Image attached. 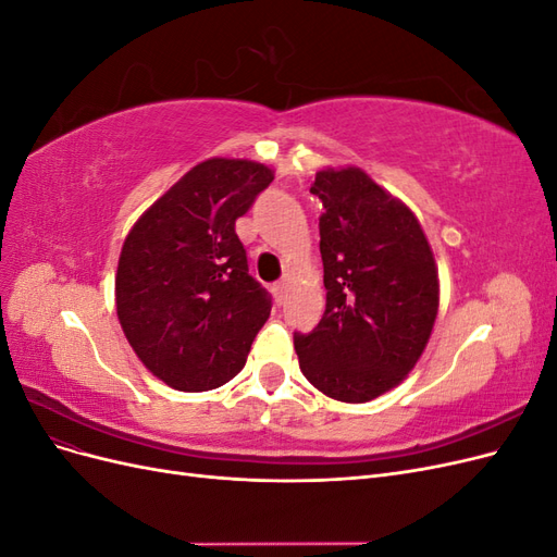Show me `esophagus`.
I'll list each match as a JSON object with an SVG mask.
<instances>
[{"instance_id": "esophagus-1", "label": "esophagus", "mask_w": 557, "mask_h": 557, "mask_svg": "<svg viewBox=\"0 0 557 557\" xmlns=\"http://www.w3.org/2000/svg\"><path fill=\"white\" fill-rule=\"evenodd\" d=\"M285 290H288V283H285V281H278V283H274V285H272V293H274V297H276L278 305H281L283 297H285Z\"/></svg>"}]
</instances>
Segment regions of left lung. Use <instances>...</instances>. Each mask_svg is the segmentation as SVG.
<instances>
[{"mask_svg": "<svg viewBox=\"0 0 557 557\" xmlns=\"http://www.w3.org/2000/svg\"><path fill=\"white\" fill-rule=\"evenodd\" d=\"M323 201L325 313L295 334L301 374L320 393L362 404L393 391L423 356L440 311V272L413 211L360 166L315 172Z\"/></svg>", "mask_w": 557, "mask_h": 557, "instance_id": "8db88e82", "label": "left lung"}]
</instances>
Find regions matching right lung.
Segmentation results:
<instances>
[{"label": "right lung", "mask_w": 557, "mask_h": 557, "mask_svg": "<svg viewBox=\"0 0 557 557\" xmlns=\"http://www.w3.org/2000/svg\"><path fill=\"white\" fill-rule=\"evenodd\" d=\"M272 181L260 162L205 160L125 237L117 320L148 372L176 391H213L237 376L267 323L272 297L248 276L234 223Z\"/></svg>", "instance_id": "right-lung-1"}]
</instances>
